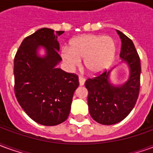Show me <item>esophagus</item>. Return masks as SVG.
<instances>
[{
    "label": "esophagus",
    "instance_id": "1",
    "mask_svg": "<svg viewBox=\"0 0 153 153\" xmlns=\"http://www.w3.org/2000/svg\"><path fill=\"white\" fill-rule=\"evenodd\" d=\"M79 85L80 86H83L84 83H85V79L83 78V77L79 76Z\"/></svg>",
    "mask_w": 153,
    "mask_h": 153
}]
</instances>
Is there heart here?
Segmentation results:
<instances>
[{
  "instance_id": "heart-1",
  "label": "heart",
  "mask_w": 153,
  "mask_h": 153,
  "mask_svg": "<svg viewBox=\"0 0 153 153\" xmlns=\"http://www.w3.org/2000/svg\"><path fill=\"white\" fill-rule=\"evenodd\" d=\"M116 45L110 37L101 35H81L73 38L70 49L64 48L61 52L63 61L70 70L79 65L83 60L84 69L92 75L102 73L115 60Z\"/></svg>"
}]
</instances>
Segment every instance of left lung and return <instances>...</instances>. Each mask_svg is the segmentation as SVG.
I'll list each match as a JSON object with an SVG mask.
<instances>
[{"label": "left lung", "mask_w": 153, "mask_h": 153, "mask_svg": "<svg viewBox=\"0 0 153 153\" xmlns=\"http://www.w3.org/2000/svg\"><path fill=\"white\" fill-rule=\"evenodd\" d=\"M116 32L121 40L120 57L128 68V79L122 84L111 83L110 77L115 65L85 82L90 115L95 121L105 125L120 122L130 113L137 102L140 88L141 65L134 44L123 33Z\"/></svg>", "instance_id": "1"}]
</instances>
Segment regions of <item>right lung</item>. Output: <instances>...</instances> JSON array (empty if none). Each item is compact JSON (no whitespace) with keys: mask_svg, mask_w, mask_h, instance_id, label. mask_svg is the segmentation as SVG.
<instances>
[{"mask_svg":"<svg viewBox=\"0 0 153 153\" xmlns=\"http://www.w3.org/2000/svg\"><path fill=\"white\" fill-rule=\"evenodd\" d=\"M64 31L42 28L22 42L14 60L15 93L19 104L35 122L46 126L69 116L79 78L57 68L61 61L57 38ZM42 48L45 55L40 56Z\"/></svg>","mask_w":153,"mask_h":153,"instance_id":"add662e5","label":"right lung"}]
</instances>
